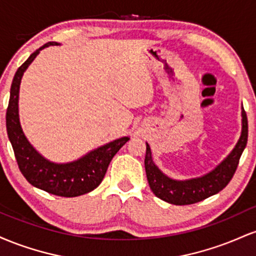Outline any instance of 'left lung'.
I'll use <instances>...</instances> for the list:
<instances>
[{
  "instance_id": "obj_1",
  "label": "left lung",
  "mask_w": 256,
  "mask_h": 256,
  "mask_svg": "<svg viewBox=\"0 0 256 256\" xmlns=\"http://www.w3.org/2000/svg\"><path fill=\"white\" fill-rule=\"evenodd\" d=\"M248 140V119L244 108H242V132L240 137L230 154L213 171L198 178L188 180H174L164 174L155 165L152 158L150 146L146 143L144 167L149 186L155 196L168 204L183 206L192 204L222 192L228 184L238 166L240 155Z\"/></svg>"
}]
</instances>
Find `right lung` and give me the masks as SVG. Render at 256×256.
<instances>
[{"mask_svg": "<svg viewBox=\"0 0 256 256\" xmlns=\"http://www.w3.org/2000/svg\"><path fill=\"white\" fill-rule=\"evenodd\" d=\"M60 43L48 42L32 52L30 58L18 68L10 86V104L6 113V128L13 146L20 172L31 185L52 195L76 198L92 192L101 184L110 162L119 149L130 138L122 137L94 149L78 160L67 164H55L46 160L30 144L22 132L19 120V88L22 78L30 64L46 46Z\"/></svg>", "mask_w": 256, "mask_h": 256, "instance_id": "add662e5", "label": "right lung"}]
</instances>
